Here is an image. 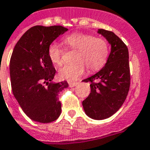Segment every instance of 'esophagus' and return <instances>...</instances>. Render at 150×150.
Segmentation results:
<instances>
[{
	"label": "esophagus",
	"instance_id": "34e87169",
	"mask_svg": "<svg viewBox=\"0 0 150 150\" xmlns=\"http://www.w3.org/2000/svg\"><path fill=\"white\" fill-rule=\"evenodd\" d=\"M77 84H78V83H72V82L69 83V86L70 87V88H74V87L76 86Z\"/></svg>",
	"mask_w": 150,
	"mask_h": 150
}]
</instances>
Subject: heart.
<instances>
[{
	"mask_svg": "<svg viewBox=\"0 0 150 150\" xmlns=\"http://www.w3.org/2000/svg\"><path fill=\"white\" fill-rule=\"evenodd\" d=\"M64 42L77 52L74 64L66 65L59 69V76L62 80L75 81L85 71L86 65L90 72L98 70L105 64L109 56L107 41L91 34L74 33L64 38ZM47 54L53 64H62V50L59 45L52 43L47 49Z\"/></svg>",
	"mask_w": 150,
	"mask_h": 150,
	"instance_id": "b5f03b06",
	"label": "heart"
}]
</instances>
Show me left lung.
Returning a JSON list of instances; mask_svg holds the SVG:
<instances>
[{
	"label": "left lung",
	"mask_w": 150,
	"mask_h": 150,
	"mask_svg": "<svg viewBox=\"0 0 150 150\" xmlns=\"http://www.w3.org/2000/svg\"><path fill=\"white\" fill-rule=\"evenodd\" d=\"M111 45V52L105 67L98 73L84 79L90 82L91 93L82 102L83 110L94 120L111 117L121 107L130 88L129 54L127 46L113 32L99 29Z\"/></svg>",
	"instance_id": "left-lung-1"
}]
</instances>
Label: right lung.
<instances>
[{
  "mask_svg": "<svg viewBox=\"0 0 150 150\" xmlns=\"http://www.w3.org/2000/svg\"><path fill=\"white\" fill-rule=\"evenodd\" d=\"M68 29L62 25H35L28 30L14 47L10 59L12 92L28 117L39 123H51L61 113L59 94L67 81L53 83L55 69L47 49Z\"/></svg>",
  "mask_w": 150,
  "mask_h": 150,
  "instance_id": "add662e5",
  "label": "right lung"
}]
</instances>
